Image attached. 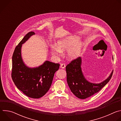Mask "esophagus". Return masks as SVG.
Instances as JSON below:
<instances>
[{"instance_id": "obj_1", "label": "esophagus", "mask_w": 121, "mask_h": 121, "mask_svg": "<svg viewBox=\"0 0 121 121\" xmlns=\"http://www.w3.org/2000/svg\"><path fill=\"white\" fill-rule=\"evenodd\" d=\"M65 65L64 64H62L61 65H60V67L61 68H65Z\"/></svg>"}]
</instances>
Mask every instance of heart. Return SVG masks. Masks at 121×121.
Wrapping results in <instances>:
<instances>
[{
	"label": "heart",
	"instance_id": "1",
	"mask_svg": "<svg viewBox=\"0 0 121 121\" xmlns=\"http://www.w3.org/2000/svg\"><path fill=\"white\" fill-rule=\"evenodd\" d=\"M78 38L76 36H70L58 40L56 45H52L51 46V54L56 56H59L62 54V52L66 50V56L70 60L76 59L80 54L82 43L78 41Z\"/></svg>",
	"mask_w": 121,
	"mask_h": 121
}]
</instances>
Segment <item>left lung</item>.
<instances>
[{
    "mask_svg": "<svg viewBox=\"0 0 121 121\" xmlns=\"http://www.w3.org/2000/svg\"><path fill=\"white\" fill-rule=\"evenodd\" d=\"M82 62V58L79 57L68 64L65 69L67 82L71 92L78 98L85 99L97 93L104 87L111 78L113 70L104 81L99 83H92L86 79L83 74Z\"/></svg>",
    "mask_w": 121,
    "mask_h": 121,
    "instance_id": "obj_1",
    "label": "left lung"
}]
</instances>
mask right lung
<instances>
[{"mask_svg": "<svg viewBox=\"0 0 121 121\" xmlns=\"http://www.w3.org/2000/svg\"><path fill=\"white\" fill-rule=\"evenodd\" d=\"M35 34L33 31L28 33L15 48L12 56L11 77L17 88L25 95L39 99L49 91L60 65L45 61L39 66L30 67L25 64L22 56V45Z\"/></svg>", "mask_w": 121, "mask_h": 121, "instance_id": "add662e5", "label": "right lung"}]
</instances>
